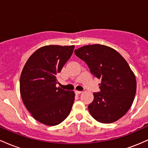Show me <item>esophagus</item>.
<instances>
[{
  "label": "esophagus",
  "mask_w": 148,
  "mask_h": 148,
  "mask_svg": "<svg viewBox=\"0 0 148 148\" xmlns=\"http://www.w3.org/2000/svg\"><path fill=\"white\" fill-rule=\"evenodd\" d=\"M75 93L76 94H81V93H82V91H75Z\"/></svg>",
  "instance_id": "34e87169"
}]
</instances>
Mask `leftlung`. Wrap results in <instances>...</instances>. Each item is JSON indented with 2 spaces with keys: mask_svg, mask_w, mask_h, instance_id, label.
Instances as JSON below:
<instances>
[{
  "mask_svg": "<svg viewBox=\"0 0 148 148\" xmlns=\"http://www.w3.org/2000/svg\"><path fill=\"white\" fill-rule=\"evenodd\" d=\"M87 64L92 74L101 79L100 92L94 93L88 106L98 122L109 124L127 113L134 102L136 79L127 61L114 49L103 45H85L75 50Z\"/></svg>",
  "mask_w": 148,
  "mask_h": 148,
  "instance_id": "left-lung-1",
  "label": "left lung"
}]
</instances>
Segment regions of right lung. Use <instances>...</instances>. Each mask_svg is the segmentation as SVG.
Segmentation results:
<instances>
[{"label":"right lung","instance_id":"obj_1","mask_svg":"<svg viewBox=\"0 0 148 148\" xmlns=\"http://www.w3.org/2000/svg\"><path fill=\"white\" fill-rule=\"evenodd\" d=\"M75 46L47 45L35 52L25 64L20 77V94L34 119L47 126L60 124L69 116L73 91L56 87V75L72 55Z\"/></svg>","mask_w":148,"mask_h":148}]
</instances>
